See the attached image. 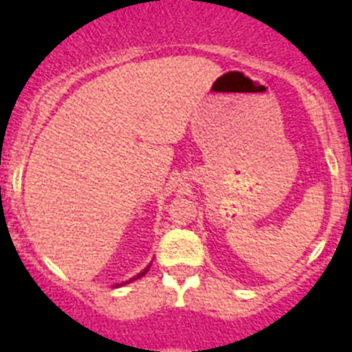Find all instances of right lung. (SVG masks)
Returning <instances> with one entry per match:
<instances>
[{"instance_id": "add662e5", "label": "right lung", "mask_w": 352, "mask_h": 352, "mask_svg": "<svg viewBox=\"0 0 352 352\" xmlns=\"http://www.w3.org/2000/svg\"><path fill=\"white\" fill-rule=\"evenodd\" d=\"M146 272H148V270H144V272H142V273H139V276H138V278H141V276H142V275H144V273H146Z\"/></svg>"}]
</instances>
